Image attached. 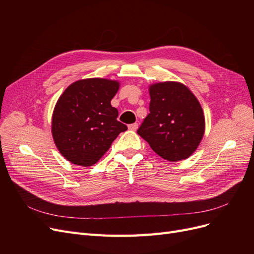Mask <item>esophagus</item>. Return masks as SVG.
Masks as SVG:
<instances>
[{
    "instance_id": "esophagus-1",
    "label": "esophagus",
    "mask_w": 254,
    "mask_h": 254,
    "mask_svg": "<svg viewBox=\"0 0 254 254\" xmlns=\"http://www.w3.org/2000/svg\"><path fill=\"white\" fill-rule=\"evenodd\" d=\"M137 128H138V124L137 123L128 125V129H130V130H136Z\"/></svg>"
}]
</instances>
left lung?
I'll return each instance as SVG.
<instances>
[{"label": "left lung", "instance_id": "obj_1", "mask_svg": "<svg viewBox=\"0 0 254 254\" xmlns=\"http://www.w3.org/2000/svg\"><path fill=\"white\" fill-rule=\"evenodd\" d=\"M149 114L137 132L151 149L169 162L191 155L205 131L201 105L181 83L163 82L150 86Z\"/></svg>", "mask_w": 254, "mask_h": 254}]
</instances>
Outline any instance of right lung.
<instances>
[{
    "label": "right lung",
    "instance_id": "1",
    "mask_svg": "<svg viewBox=\"0 0 254 254\" xmlns=\"http://www.w3.org/2000/svg\"><path fill=\"white\" fill-rule=\"evenodd\" d=\"M117 81L79 80L60 97L52 115V136L60 152L74 165L92 166L127 127L117 120L111 100Z\"/></svg>",
    "mask_w": 254,
    "mask_h": 254
}]
</instances>
